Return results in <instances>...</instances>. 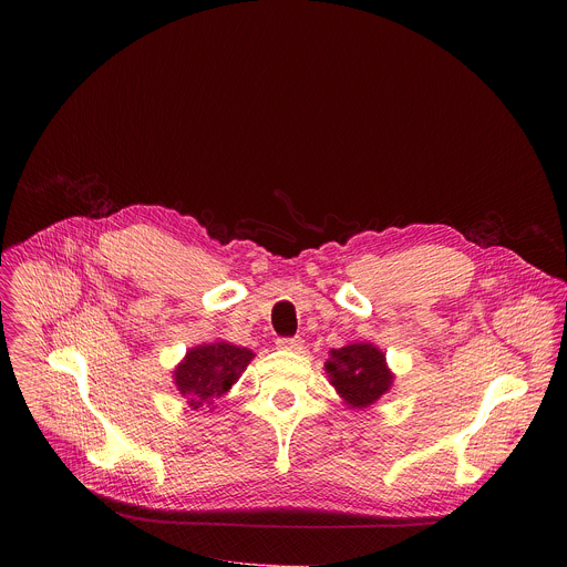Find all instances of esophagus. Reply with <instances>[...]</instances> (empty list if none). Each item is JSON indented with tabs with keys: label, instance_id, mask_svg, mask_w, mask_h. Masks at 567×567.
Instances as JSON below:
<instances>
[{
	"label": "esophagus",
	"instance_id": "obj_1",
	"mask_svg": "<svg viewBox=\"0 0 567 567\" xmlns=\"http://www.w3.org/2000/svg\"><path fill=\"white\" fill-rule=\"evenodd\" d=\"M278 348H280V350L298 352V350L302 348V341H300V339H278Z\"/></svg>",
	"mask_w": 567,
	"mask_h": 567
}]
</instances>
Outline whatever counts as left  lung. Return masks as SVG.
<instances>
[{
	"instance_id": "1",
	"label": "left lung",
	"mask_w": 567,
	"mask_h": 567,
	"mask_svg": "<svg viewBox=\"0 0 567 567\" xmlns=\"http://www.w3.org/2000/svg\"><path fill=\"white\" fill-rule=\"evenodd\" d=\"M326 372L337 394L352 411H365L374 406L385 392H390L394 383V374L388 368L385 352L368 341L348 343L339 350H330Z\"/></svg>"
}]
</instances>
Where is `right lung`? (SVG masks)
Here are the masks:
<instances>
[{
	"instance_id": "add662e5",
	"label": "right lung",
	"mask_w": 567,
	"mask_h": 567,
	"mask_svg": "<svg viewBox=\"0 0 567 567\" xmlns=\"http://www.w3.org/2000/svg\"><path fill=\"white\" fill-rule=\"evenodd\" d=\"M249 348H239L228 341H210L195 346L175 365L173 379L179 394L193 411L206 406L215 409V399L224 396L233 383L254 361Z\"/></svg>"
}]
</instances>
